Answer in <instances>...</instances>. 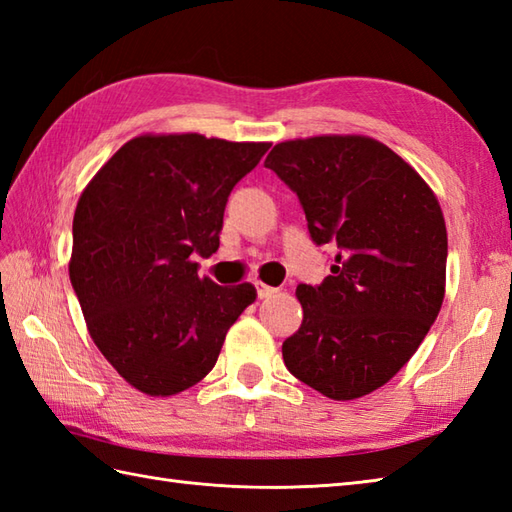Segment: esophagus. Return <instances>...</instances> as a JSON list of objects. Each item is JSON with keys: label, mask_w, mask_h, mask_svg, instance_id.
<instances>
[{"label": "esophagus", "mask_w": 512, "mask_h": 512, "mask_svg": "<svg viewBox=\"0 0 512 512\" xmlns=\"http://www.w3.org/2000/svg\"><path fill=\"white\" fill-rule=\"evenodd\" d=\"M255 288H257V297H259V299L273 297L275 292H277V288H273V286H266L264 281H255Z\"/></svg>", "instance_id": "obj_1"}]
</instances>
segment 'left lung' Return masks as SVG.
Instances as JSON below:
<instances>
[{
	"instance_id": "left-lung-1",
	"label": "left lung",
	"mask_w": 512,
	"mask_h": 512,
	"mask_svg": "<svg viewBox=\"0 0 512 512\" xmlns=\"http://www.w3.org/2000/svg\"><path fill=\"white\" fill-rule=\"evenodd\" d=\"M264 165L297 193L312 242L339 248L321 286L297 288L303 321L281 345L288 372L332 400L372 394L442 308L447 226L436 193L369 136L286 140Z\"/></svg>"
}]
</instances>
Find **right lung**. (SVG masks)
Masks as SVG:
<instances>
[{
    "mask_svg": "<svg viewBox=\"0 0 512 512\" xmlns=\"http://www.w3.org/2000/svg\"><path fill=\"white\" fill-rule=\"evenodd\" d=\"M270 143L143 134L83 189L70 281L92 341L129 385L173 396L211 372L226 332L257 290L198 277L193 255L220 248L235 184Z\"/></svg>",
    "mask_w": 512,
    "mask_h": 512,
    "instance_id": "obj_1",
    "label": "right lung"
}]
</instances>
